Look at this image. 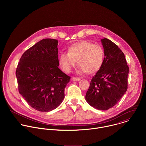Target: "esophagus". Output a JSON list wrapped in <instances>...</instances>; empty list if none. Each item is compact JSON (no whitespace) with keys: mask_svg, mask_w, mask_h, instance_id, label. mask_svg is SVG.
<instances>
[{"mask_svg":"<svg viewBox=\"0 0 146 146\" xmlns=\"http://www.w3.org/2000/svg\"><path fill=\"white\" fill-rule=\"evenodd\" d=\"M81 78L80 77H73L72 80L73 81H80Z\"/></svg>","mask_w":146,"mask_h":146,"instance_id":"34e87169","label":"esophagus"}]
</instances>
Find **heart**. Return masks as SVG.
I'll return each instance as SVG.
<instances>
[{"label": "heart", "mask_w": 146, "mask_h": 146, "mask_svg": "<svg viewBox=\"0 0 146 146\" xmlns=\"http://www.w3.org/2000/svg\"><path fill=\"white\" fill-rule=\"evenodd\" d=\"M104 58L105 52L101 46L82 40L70 46L68 53L61 52L59 62L62 69L66 73L72 71L77 61L80 71L93 73L101 68Z\"/></svg>", "instance_id": "heart-1"}]
</instances>
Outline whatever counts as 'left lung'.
Returning a JSON list of instances; mask_svg holds the SVG:
<instances>
[{
  "label": "left lung",
  "mask_w": 146,
  "mask_h": 146,
  "mask_svg": "<svg viewBox=\"0 0 146 146\" xmlns=\"http://www.w3.org/2000/svg\"><path fill=\"white\" fill-rule=\"evenodd\" d=\"M105 52L103 63L91 80L86 99L96 109L113 108L128 88L129 67L124 54L108 38L102 39Z\"/></svg>",
  "instance_id": "1"
}]
</instances>
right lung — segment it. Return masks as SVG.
<instances>
[{"mask_svg":"<svg viewBox=\"0 0 146 146\" xmlns=\"http://www.w3.org/2000/svg\"><path fill=\"white\" fill-rule=\"evenodd\" d=\"M58 40L44 38L28 49L16 69L18 91L36 110L48 112L57 108L65 98L70 77L62 72Z\"/></svg>","mask_w":146,"mask_h":146,"instance_id":"obj_1","label":"right lung"}]
</instances>
